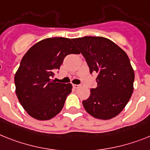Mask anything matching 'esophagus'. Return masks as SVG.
Segmentation results:
<instances>
[{
	"instance_id": "obj_1",
	"label": "esophagus",
	"mask_w": 150,
	"mask_h": 150,
	"mask_svg": "<svg viewBox=\"0 0 150 150\" xmlns=\"http://www.w3.org/2000/svg\"><path fill=\"white\" fill-rule=\"evenodd\" d=\"M81 86V85H73V88H80Z\"/></svg>"
}]
</instances>
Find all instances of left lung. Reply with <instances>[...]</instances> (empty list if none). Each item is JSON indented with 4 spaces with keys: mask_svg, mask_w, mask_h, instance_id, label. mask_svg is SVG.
Returning <instances> with one entry per match:
<instances>
[{
    "mask_svg": "<svg viewBox=\"0 0 150 150\" xmlns=\"http://www.w3.org/2000/svg\"><path fill=\"white\" fill-rule=\"evenodd\" d=\"M85 57L91 74L96 73L98 87L83 100L89 114L109 120L120 114L133 91L134 71L127 55L111 40L101 36L72 39Z\"/></svg>",
    "mask_w": 150,
    "mask_h": 150,
    "instance_id": "8db88e82",
    "label": "left lung"
}]
</instances>
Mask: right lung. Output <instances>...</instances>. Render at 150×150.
<instances>
[{"label": "right lung", "mask_w": 150, "mask_h": 150, "mask_svg": "<svg viewBox=\"0 0 150 150\" xmlns=\"http://www.w3.org/2000/svg\"><path fill=\"white\" fill-rule=\"evenodd\" d=\"M72 39L54 37L42 40L26 52L15 74L19 101L32 117L50 120L62 110L71 91V84L55 82V72L69 54H79Z\"/></svg>", "instance_id": "1"}]
</instances>
